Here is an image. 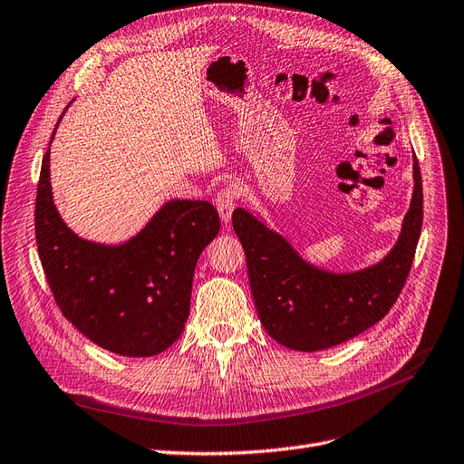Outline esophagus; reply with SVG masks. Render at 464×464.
<instances>
[{
    "instance_id": "obj_1",
    "label": "esophagus",
    "mask_w": 464,
    "mask_h": 464,
    "mask_svg": "<svg viewBox=\"0 0 464 464\" xmlns=\"http://www.w3.org/2000/svg\"><path fill=\"white\" fill-rule=\"evenodd\" d=\"M236 199H237V188L236 187H227L222 188L217 196H215V206L217 211L220 215V218L228 222L232 218V211L236 208Z\"/></svg>"
}]
</instances>
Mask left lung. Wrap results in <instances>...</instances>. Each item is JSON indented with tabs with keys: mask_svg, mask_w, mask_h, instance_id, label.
Instances as JSON below:
<instances>
[{
	"mask_svg": "<svg viewBox=\"0 0 464 464\" xmlns=\"http://www.w3.org/2000/svg\"><path fill=\"white\" fill-rule=\"evenodd\" d=\"M413 198L396 246L381 263L335 274L306 263L287 239L237 208L232 227L247 256L256 314L268 335L299 352L346 343L382 320L410 276L422 227V180L413 156Z\"/></svg>",
	"mask_w": 464,
	"mask_h": 464,
	"instance_id": "obj_1",
	"label": "left lung"
}]
</instances>
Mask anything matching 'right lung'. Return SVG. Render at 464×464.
Returning a JSON list of instances; mask_svg holds the SVG:
<instances>
[{
    "mask_svg": "<svg viewBox=\"0 0 464 464\" xmlns=\"http://www.w3.org/2000/svg\"><path fill=\"white\" fill-rule=\"evenodd\" d=\"M49 154L35 196V244L54 303L104 350L129 358L160 354L188 320L196 263L220 230L217 209L209 201L171 199L129 242H87L54 208Z\"/></svg>",
    "mask_w": 464,
    "mask_h": 464,
    "instance_id": "1",
    "label": "right lung"
}]
</instances>
